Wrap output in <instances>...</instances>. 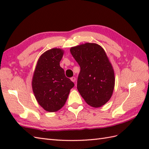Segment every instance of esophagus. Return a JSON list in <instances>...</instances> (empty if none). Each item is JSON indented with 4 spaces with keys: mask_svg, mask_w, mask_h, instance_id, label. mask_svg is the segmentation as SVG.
I'll return each instance as SVG.
<instances>
[{
    "mask_svg": "<svg viewBox=\"0 0 149 149\" xmlns=\"http://www.w3.org/2000/svg\"><path fill=\"white\" fill-rule=\"evenodd\" d=\"M70 79H71V81L72 82H74V83H75V81H76V78H75V77H71Z\"/></svg>",
    "mask_w": 149,
    "mask_h": 149,
    "instance_id": "obj_1",
    "label": "esophagus"
}]
</instances>
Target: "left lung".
<instances>
[{
  "mask_svg": "<svg viewBox=\"0 0 149 149\" xmlns=\"http://www.w3.org/2000/svg\"><path fill=\"white\" fill-rule=\"evenodd\" d=\"M70 52L81 71L77 88L86 102L99 107L111 99L115 87V74L104 50L96 43L73 47Z\"/></svg>",
  "mask_w": 149,
  "mask_h": 149,
  "instance_id": "1",
  "label": "left lung"
}]
</instances>
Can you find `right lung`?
<instances>
[{
    "label": "right lung",
    "mask_w": 149,
    "mask_h": 149,
    "mask_svg": "<svg viewBox=\"0 0 149 149\" xmlns=\"http://www.w3.org/2000/svg\"><path fill=\"white\" fill-rule=\"evenodd\" d=\"M64 51L52 49L42 54L37 62L32 81L37 102L49 112H55L65 105L74 83L67 78L59 65Z\"/></svg>",
    "instance_id": "add662e5"
}]
</instances>
